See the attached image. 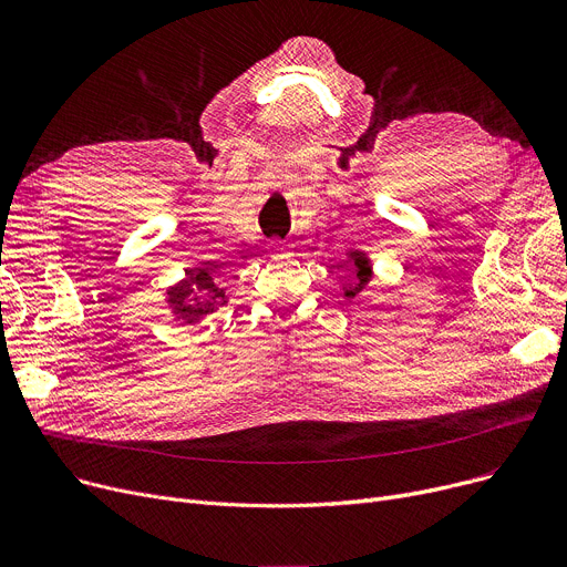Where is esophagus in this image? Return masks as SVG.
Here are the masks:
<instances>
[{
  "instance_id": "esophagus-1",
  "label": "esophagus",
  "mask_w": 567,
  "mask_h": 567,
  "mask_svg": "<svg viewBox=\"0 0 567 567\" xmlns=\"http://www.w3.org/2000/svg\"><path fill=\"white\" fill-rule=\"evenodd\" d=\"M278 255H289V248H276Z\"/></svg>"
}]
</instances>
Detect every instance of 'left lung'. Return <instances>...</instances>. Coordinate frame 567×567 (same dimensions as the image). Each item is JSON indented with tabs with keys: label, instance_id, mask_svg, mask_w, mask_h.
Masks as SVG:
<instances>
[{
	"label": "left lung",
	"instance_id": "1",
	"mask_svg": "<svg viewBox=\"0 0 567 567\" xmlns=\"http://www.w3.org/2000/svg\"><path fill=\"white\" fill-rule=\"evenodd\" d=\"M347 285H342V296L347 301L355 299L361 291H365L368 282L372 280V261L363 250H349L347 252Z\"/></svg>",
	"mask_w": 567,
	"mask_h": 567
}]
</instances>
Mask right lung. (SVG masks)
Returning a JSON list of instances; mask_svg holds the SVG:
<instances>
[{
  "label": "right lung",
  "mask_w": 567,
  "mask_h": 567,
  "mask_svg": "<svg viewBox=\"0 0 567 567\" xmlns=\"http://www.w3.org/2000/svg\"><path fill=\"white\" fill-rule=\"evenodd\" d=\"M165 296L167 306L172 308L174 321L184 323H195L206 315L227 306V296L218 282V276L202 266L186 271V278L169 287Z\"/></svg>",
  "instance_id": "right-lung-1"
}]
</instances>
